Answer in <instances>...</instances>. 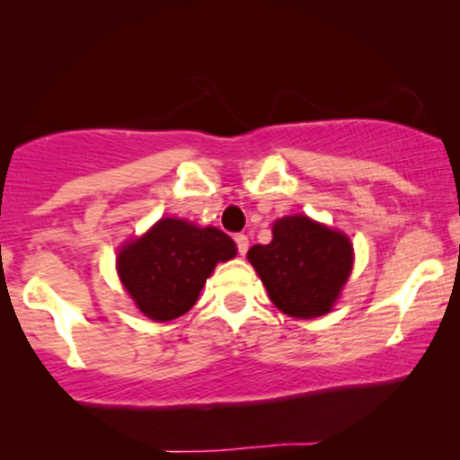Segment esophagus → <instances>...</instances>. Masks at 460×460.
I'll list each match as a JSON object with an SVG mask.
<instances>
[{
  "mask_svg": "<svg viewBox=\"0 0 460 460\" xmlns=\"http://www.w3.org/2000/svg\"><path fill=\"white\" fill-rule=\"evenodd\" d=\"M234 240H235V244H237V252H240V255H246V251H248V235L235 234Z\"/></svg>",
  "mask_w": 460,
  "mask_h": 460,
  "instance_id": "34e87169",
  "label": "esophagus"
}]
</instances>
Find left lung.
Segmentation results:
<instances>
[{
    "label": "left lung",
    "mask_w": 460,
    "mask_h": 460,
    "mask_svg": "<svg viewBox=\"0 0 460 460\" xmlns=\"http://www.w3.org/2000/svg\"><path fill=\"white\" fill-rule=\"evenodd\" d=\"M268 296L292 318L329 314L352 270V246L340 231L307 216H288L272 226L270 244L248 251Z\"/></svg>",
    "instance_id": "obj_1"
}]
</instances>
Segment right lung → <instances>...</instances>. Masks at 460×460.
Returning a JSON list of instances; mask_svg holds the SVG:
<instances>
[{
  "label": "right lung",
  "mask_w": 460,
  "mask_h": 460,
  "mask_svg": "<svg viewBox=\"0 0 460 460\" xmlns=\"http://www.w3.org/2000/svg\"><path fill=\"white\" fill-rule=\"evenodd\" d=\"M235 257V242L216 226L164 218L119 252V277L138 309L168 322L197 303L218 261Z\"/></svg>",
  "instance_id": "add662e5"
}]
</instances>
